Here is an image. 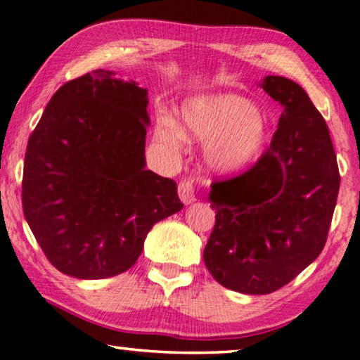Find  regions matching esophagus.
Wrapping results in <instances>:
<instances>
[{"mask_svg":"<svg viewBox=\"0 0 360 360\" xmlns=\"http://www.w3.org/2000/svg\"><path fill=\"white\" fill-rule=\"evenodd\" d=\"M178 192H179V198L184 205H189V203L195 202V195H194V181L192 179H184L179 182L178 186Z\"/></svg>","mask_w":360,"mask_h":360,"instance_id":"esophagus-1","label":"esophagus"}]
</instances>
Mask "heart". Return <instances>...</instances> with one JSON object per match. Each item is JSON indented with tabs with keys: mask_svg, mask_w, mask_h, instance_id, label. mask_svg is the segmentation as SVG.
Masks as SVG:
<instances>
[{
	"mask_svg": "<svg viewBox=\"0 0 360 360\" xmlns=\"http://www.w3.org/2000/svg\"><path fill=\"white\" fill-rule=\"evenodd\" d=\"M155 141L169 152H179L186 137L205 142L203 158L219 174L248 169L262 157L270 137L264 111L234 94L198 95L181 108V126L165 115L155 124Z\"/></svg>",
	"mask_w": 360,
	"mask_h": 360,
	"instance_id": "b5f03b06",
	"label": "heart"
}]
</instances>
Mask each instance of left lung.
<instances>
[{"label":"left lung","mask_w":360,"mask_h":360,"mask_svg":"<svg viewBox=\"0 0 360 360\" xmlns=\"http://www.w3.org/2000/svg\"><path fill=\"white\" fill-rule=\"evenodd\" d=\"M260 87L283 106L278 129L249 171L212 184L217 221L203 250L214 280L243 294L276 291L317 259L340 191L328 126L305 90L280 76Z\"/></svg>","instance_id":"left-lung-1"}]
</instances>
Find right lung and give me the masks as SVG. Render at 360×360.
Masks as SVG:
<instances>
[{
  "label": "right lung",
  "instance_id": "add662e5",
  "mask_svg": "<svg viewBox=\"0 0 360 360\" xmlns=\"http://www.w3.org/2000/svg\"><path fill=\"white\" fill-rule=\"evenodd\" d=\"M147 89L96 69L51 96L27 143L22 208L51 265L79 280L136 264L155 223L182 203L146 169Z\"/></svg>",
  "mask_w": 360,
  "mask_h": 360
}]
</instances>
